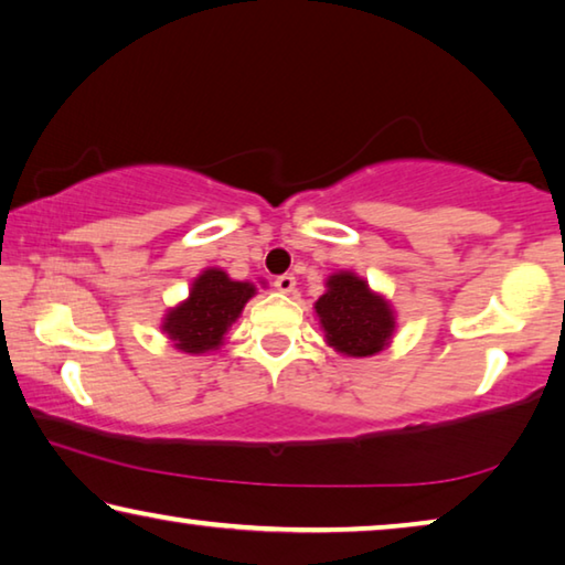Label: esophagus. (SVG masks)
I'll return each mask as SVG.
<instances>
[{"instance_id":"esophagus-1","label":"esophagus","mask_w":565,"mask_h":565,"mask_svg":"<svg viewBox=\"0 0 565 565\" xmlns=\"http://www.w3.org/2000/svg\"><path fill=\"white\" fill-rule=\"evenodd\" d=\"M274 286H276V289H279L281 294H291L294 286H297V279H294V274H281V276H276Z\"/></svg>"}]
</instances>
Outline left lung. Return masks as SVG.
<instances>
[{
	"label": "left lung",
	"instance_id": "obj_1",
	"mask_svg": "<svg viewBox=\"0 0 565 565\" xmlns=\"http://www.w3.org/2000/svg\"><path fill=\"white\" fill-rule=\"evenodd\" d=\"M315 309L327 344L347 356L382 352L395 331V311L390 301L352 271L331 274Z\"/></svg>",
	"mask_w": 565,
	"mask_h": 565
}]
</instances>
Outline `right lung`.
<instances>
[{
    "label": "right lung",
    "instance_id": "1",
    "mask_svg": "<svg viewBox=\"0 0 565 565\" xmlns=\"http://www.w3.org/2000/svg\"><path fill=\"white\" fill-rule=\"evenodd\" d=\"M254 294V284L234 281L221 268H205L193 281L188 299L168 311L160 329L185 354L213 352Z\"/></svg>",
    "mask_w": 565,
    "mask_h": 565
}]
</instances>
